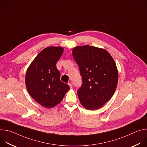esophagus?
Segmentation results:
<instances>
[{
  "label": "esophagus",
  "mask_w": 147,
  "mask_h": 147,
  "mask_svg": "<svg viewBox=\"0 0 147 147\" xmlns=\"http://www.w3.org/2000/svg\"><path fill=\"white\" fill-rule=\"evenodd\" d=\"M68 84H69V86H70V88H73V86H72L71 83H70V82H69V83H68Z\"/></svg>",
  "instance_id": "1"
}]
</instances>
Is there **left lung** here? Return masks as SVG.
Here are the masks:
<instances>
[{"label": "left lung", "instance_id": "left-lung-1", "mask_svg": "<svg viewBox=\"0 0 147 147\" xmlns=\"http://www.w3.org/2000/svg\"><path fill=\"white\" fill-rule=\"evenodd\" d=\"M72 54L82 80L77 91L80 103L89 110L102 107L113 95L117 85L113 59L105 49L89 45L74 48Z\"/></svg>", "mask_w": 147, "mask_h": 147}]
</instances>
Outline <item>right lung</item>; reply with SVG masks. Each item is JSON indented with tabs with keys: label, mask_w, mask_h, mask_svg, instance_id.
<instances>
[{
	"label": "right lung",
	"mask_w": 147,
	"mask_h": 147,
	"mask_svg": "<svg viewBox=\"0 0 147 147\" xmlns=\"http://www.w3.org/2000/svg\"><path fill=\"white\" fill-rule=\"evenodd\" d=\"M63 48L49 47L34 59L26 75L27 89L33 99L47 108L55 107L64 98L70 87L60 81L56 64Z\"/></svg>",
	"instance_id": "1"
}]
</instances>
